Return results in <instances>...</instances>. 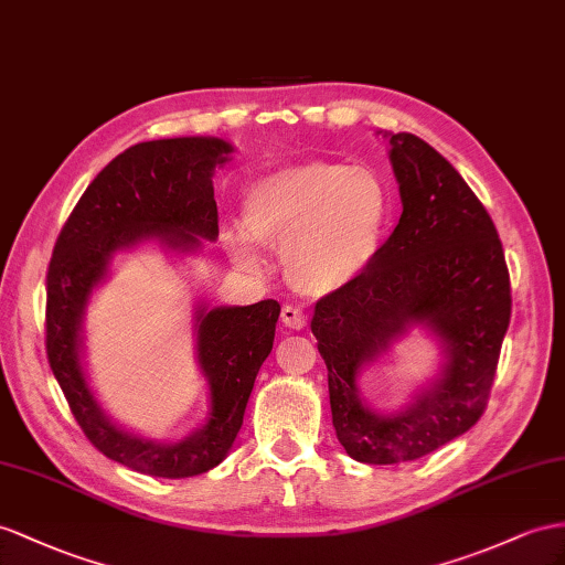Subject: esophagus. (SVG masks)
I'll list each match as a JSON object with an SVG mask.
<instances>
[{"label": "esophagus", "instance_id": "1", "mask_svg": "<svg viewBox=\"0 0 565 565\" xmlns=\"http://www.w3.org/2000/svg\"><path fill=\"white\" fill-rule=\"evenodd\" d=\"M281 322H284V327L296 329V331L306 329V324H308L306 315H302V312H300L298 308H294V306H284V310H281Z\"/></svg>", "mask_w": 565, "mask_h": 565}]
</instances>
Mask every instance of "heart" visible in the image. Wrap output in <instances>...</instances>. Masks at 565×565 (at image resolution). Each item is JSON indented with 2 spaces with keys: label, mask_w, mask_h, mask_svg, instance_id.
I'll use <instances>...</instances> for the list:
<instances>
[{
  "label": "heart",
  "mask_w": 565,
  "mask_h": 565,
  "mask_svg": "<svg viewBox=\"0 0 565 565\" xmlns=\"http://www.w3.org/2000/svg\"><path fill=\"white\" fill-rule=\"evenodd\" d=\"M392 198L377 173L308 159L267 173L243 195L245 234H226L236 265L259 269L257 245L281 250L286 279L306 296H331L355 284L377 259Z\"/></svg>",
  "instance_id": "obj_1"
}]
</instances>
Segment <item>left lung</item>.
I'll return each instance as SVG.
<instances>
[{"label":"left lung","mask_w":565,"mask_h":565,"mask_svg":"<svg viewBox=\"0 0 565 565\" xmlns=\"http://www.w3.org/2000/svg\"><path fill=\"white\" fill-rule=\"evenodd\" d=\"M384 138L401 220L363 277L317 300L310 322L337 437L367 466L423 458L480 420L511 322L509 267L482 202L423 138ZM413 328L438 341L440 367L406 407L374 412L356 382Z\"/></svg>","instance_id":"left-lung-1"}]
</instances>
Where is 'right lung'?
I'll list each match as a JSON object with an SVG mask.
<instances>
[{
	"instance_id": "obj_1",
	"label": "right lung",
	"mask_w": 565,
	"mask_h": 565,
	"mask_svg": "<svg viewBox=\"0 0 565 565\" xmlns=\"http://www.w3.org/2000/svg\"><path fill=\"white\" fill-rule=\"evenodd\" d=\"M234 145L188 136L138 142L97 173L71 212L47 269V358L71 413L99 451L142 475L181 480L228 456L243 425L259 367L271 353L281 306H216L195 300V360L207 380L210 408L198 429L157 441L117 425L97 401L85 370V310L119 253L154 243L164 253L195 255L216 241L212 177Z\"/></svg>"
}]
</instances>
